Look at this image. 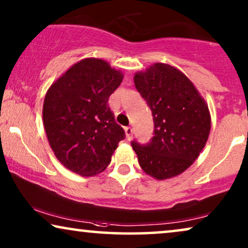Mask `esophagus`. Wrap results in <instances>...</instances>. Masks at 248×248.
Returning a JSON list of instances; mask_svg holds the SVG:
<instances>
[{"label":"esophagus","mask_w":248,"mask_h":248,"mask_svg":"<svg viewBox=\"0 0 248 248\" xmlns=\"http://www.w3.org/2000/svg\"><path fill=\"white\" fill-rule=\"evenodd\" d=\"M125 134H126L127 140H131L132 137H133V128H132L131 126L125 127Z\"/></svg>","instance_id":"esophagus-1"}]
</instances>
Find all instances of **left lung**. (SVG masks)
<instances>
[{
	"label": "left lung",
	"instance_id": "obj_1",
	"mask_svg": "<svg viewBox=\"0 0 248 248\" xmlns=\"http://www.w3.org/2000/svg\"><path fill=\"white\" fill-rule=\"evenodd\" d=\"M135 87L154 116V137L145 144L132 141L139 164L157 179L187 169L208 141L211 127L208 105L181 71L157 63L134 76Z\"/></svg>",
	"mask_w": 248,
	"mask_h": 248
}]
</instances>
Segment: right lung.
<instances>
[{
  "label": "right lung",
  "mask_w": 248,
  "mask_h": 248,
  "mask_svg": "<svg viewBox=\"0 0 248 248\" xmlns=\"http://www.w3.org/2000/svg\"><path fill=\"white\" fill-rule=\"evenodd\" d=\"M123 74L98 59L70 67L47 91L44 126L50 148L67 169L81 176L105 170L125 132L108 106Z\"/></svg>",
  "instance_id": "obj_1"
}]
</instances>
